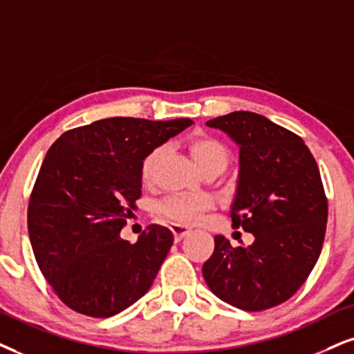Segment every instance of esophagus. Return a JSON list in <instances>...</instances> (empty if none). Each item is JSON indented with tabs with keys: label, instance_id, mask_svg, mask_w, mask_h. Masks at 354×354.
Wrapping results in <instances>:
<instances>
[{
	"label": "esophagus",
	"instance_id": "34e87169",
	"mask_svg": "<svg viewBox=\"0 0 354 354\" xmlns=\"http://www.w3.org/2000/svg\"><path fill=\"white\" fill-rule=\"evenodd\" d=\"M171 232H173L174 239L181 240L183 236H186V235L191 234V229H189V227H186V225H181V223H173Z\"/></svg>",
	"mask_w": 354,
	"mask_h": 354
}]
</instances>
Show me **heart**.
Instances as JSON below:
<instances>
[{"label": "heart", "mask_w": 354, "mask_h": 354, "mask_svg": "<svg viewBox=\"0 0 354 354\" xmlns=\"http://www.w3.org/2000/svg\"><path fill=\"white\" fill-rule=\"evenodd\" d=\"M192 158L199 165L203 171L207 169H225L229 163V149L216 137L207 133H196L187 140ZM163 147H156L144 156L140 163V176L145 183L153 178L155 165L162 155ZM212 205V198L207 194H174L169 196L160 204V216L173 223H196L203 216L205 209Z\"/></svg>", "instance_id": "heart-1"}]
</instances>
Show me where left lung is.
Here are the masks:
<instances>
[{"label": "left lung", "instance_id": "1", "mask_svg": "<svg viewBox=\"0 0 354 354\" xmlns=\"http://www.w3.org/2000/svg\"><path fill=\"white\" fill-rule=\"evenodd\" d=\"M205 124L240 147L230 217L254 241L234 248L216 235L203 276L223 302L266 310L292 297L320 257L328 204L319 167L301 137L265 115L235 111Z\"/></svg>", "mask_w": 354, "mask_h": 354}]
</instances>
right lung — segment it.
<instances>
[{
  "label": "right lung",
  "instance_id": "add662e5",
  "mask_svg": "<svg viewBox=\"0 0 354 354\" xmlns=\"http://www.w3.org/2000/svg\"><path fill=\"white\" fill-rule=\"evenodd\" d=\"M191 119L109 118L62 133L29 199V239L47 283L71 310L106 319L153 284L174 236L151 225L136 243L120 230L142 196L144 156Z\"/></svg>",
  "mask_w": 354,
  "mask_h": 354
}]
</instances>
